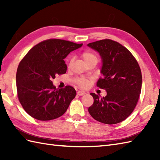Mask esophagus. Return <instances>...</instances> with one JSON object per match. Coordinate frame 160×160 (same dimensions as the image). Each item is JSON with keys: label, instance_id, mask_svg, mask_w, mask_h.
I'll return each mask as SVG.
<instances>
[{"label": "esophagus", "instance_id": "1", "mask_svg": "<svg viewBox=\"0 0 160 160\" xmlns=\"http://www.w3.org/2000/svg\"><path fill=\"white\" fill-rule=\"evenodd\" d=\"M86 93L84 92V91H78V92H77V94L78 95V96H83V95H84Z\"/></svg>", "mask_w": 160, "mask_h": 160}]
</instances>
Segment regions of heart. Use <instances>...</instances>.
Wrapping results in <instances>:
<instances>
[{"mask_svg":"<svg viewBox=\"0 0 160 160\" xmlns=\"http://www.w3.org/2000/svg\"><path fill=\"white\" fill-rule=\"evenodd\" d=\"M81 56L83 58L87 64L89 62H98V58L96 53L91 52V51H84V52L81 54ZM71 63V60L69 61V64ZM74 82L77 85L79 86L81 88H87L89 86L91 83V80L89 78L82 77V76H78L74 78Z\"/></svg>","mask_w":160,"mask_h":160,"instance_id":"1","label":"heart"}]
</instances>
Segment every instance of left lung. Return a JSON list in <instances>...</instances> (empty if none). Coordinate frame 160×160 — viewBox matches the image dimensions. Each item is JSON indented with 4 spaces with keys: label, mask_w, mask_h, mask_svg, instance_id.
Returning <instances> with one entry per match:
<instances>
[{
    "label": "left lung",
    "mask_w": 160,
    "mask_h": 160,
    "mask_svg": "<svg viewBox=\"0 0 160 160\" xmlns=\"http://www.w3.org/2000/svg\"><path fill=\"white\" fill-rule=\"evenodd\" d=\"M87 45L99 52L102 59L103 76L98 80L97 87L107 93L102 98L91 93L94 101L88 111L102 123H120L132 113L140 98L142 82L140 67L132 54L114 40H100Z\"/></svg>",
    "instance_id": "obj_1"
}]
</instances>
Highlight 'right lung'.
<instances>
[{
    "label": "right lung",
    "mask_w": 160,
    "mask_h": 160,
    "mask_svg": "<svg viewBox=\"0 0 160 160\" xmlns=\"http://www.w3.org/2000/svg\"><path fill=\"white\" fill-rule=\"evenodd\" d=\"M82 45L61 39L45 40L33 47L20 61L16 72L17 94L30 116L47 121L65 113L76 91L71 86L56 89L52 79L66 73L64 59Z\"/></svg>",
    "instance_id": "right-lung-1"
}]
</instances>
